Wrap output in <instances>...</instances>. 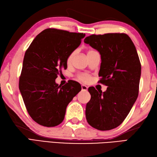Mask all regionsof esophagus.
I'll return each mask as SVG.
<instances>
[{
  "label": "esophagus",
  "instance_id": "34e87169",
  "mask_svg": "<svg viewBox=\"0 0 157 157\" xmlns=\"http://www.w3.org/2000/svg\"><path fill=\"white\" fill-rule=\"evenodd\" d=\"M82 91H87L88 87L85 85H82Z\"/></svg>",
  "mask_w": 157,
  "mask_h": 157
}]
</instances>
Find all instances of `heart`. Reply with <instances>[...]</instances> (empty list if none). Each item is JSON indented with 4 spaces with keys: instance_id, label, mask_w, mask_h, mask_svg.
Here are the masks:
<instances>
[{
    "instance_id": "1",
    "label": "heart",
    "mask_w": 157,
    "mask_h": 157,
    "mask_svg": "<svg viewBox=\"0 0 157 157\" xmlns=\"http://www.w3.org/2000/svg\"><path fill=\"white\" fill-rule=\"evenodd\" d=\"M75 55V52H71V54L69 55V56L67 57V64H70V63H71L72 61V59L73 58V56H74ZM77 78H78V80L83 82H87L90 80V76L87 73H82V74H79L78 76H77Z\"/></svg>"
}]
</instances>
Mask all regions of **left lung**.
I'll return each mask as SVG.
<instances>
[{
    "instance_id": "1",
    "label": "left lung",
    "mask_w": 157,
    "mask_h": 157,
    "mask_svg": "<svg viewBox=\"0 0 157 157\" xmlns=\"http://www.w3.org/2000/svg\"><path fill=\"white\" fill-rule=\"evenodd\" d=\"M84 42L101 54L99 82L108 86L103 92L88 88L91 98L86 105V119L98 130L114 129L124 121L138 98L141 64L137 51L123 33L93 34Z\"/></svg>"
}]
</instances>
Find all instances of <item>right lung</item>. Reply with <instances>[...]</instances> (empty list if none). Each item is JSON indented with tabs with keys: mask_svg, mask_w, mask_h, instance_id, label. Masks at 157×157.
<instances>
[{
	"mask_svg": "<svg viewBox=\"0 0 157 157\" xmlns=\"http://www.w3.org/2000/svg\"><path fill=\"white\" fill-rule=\"evenodd\" d=\"M83 33L54 28L36 36L25 53L19 88L32 119L45 127L59 125L66 108L81 91L78 82L70 80L61 86L55 82L61 69L67 67L69 55L80 45Z\"/></svg>",
	"mask_w": 157,
	"mask_h": 157,
	"instance_id": "add662e5",
	"label": "right lung"
}]
</instances>
